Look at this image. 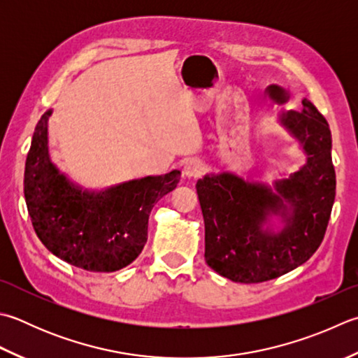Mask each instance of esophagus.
Here are the masks:
<instances>
[{"instance_id":"1","label":"esophagus","mask_w":358,"mask_h":358,"mask_svg":"<svg viewBox=\"0 0 358 358\" xmlns=\"http://www.w3.org/2000/svg\"><path fill=\"white\" fill-rule=\"evenodd\" d=\"M183 177L185 178H199L205 172V166H203L201 161L199 159H191L185 163L183 166Z\"/></svg>"}]
</instances>
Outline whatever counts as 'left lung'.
<instances>
[{
  "mask_svg": "<svg viewBox=\"0 0 358 358\" xmlns=\"http://www.w3.org/2000/svg\"><path fill=\"white\" fill-rule=\"evenodd\" d=\"M278 122L306 163L273 185L229 171L197 181L205 220V261L220 276L256 284L295 270L323 242L335 200L332 136L317 107L287 111Z\"/></svg>",
  "mask_w": 358,
  "mask_h": 358,
  "instance_id": "1",
  "label": "left lung"
}]
</instances>
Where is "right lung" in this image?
I'll return each instance as SVG.
<instances>
[{"label": "right lung", "instance_id": "1", "mask_svg": "<svg viewBox=\"0 0 358 358\" xmlns=\"http://www.w3.org/2000/svg\"><path fill=\"white\" fill-rule=\"evenodd\" d=\"M35 127L24 169V199L35 233L62 261L87 271L111 273L127 267L147 242L155 203L177 187L180 171L158 177L87 189L51 159L48 119Z\"/></svg>", "mask_w": 358, "mask_h": 358}]
</instances>
